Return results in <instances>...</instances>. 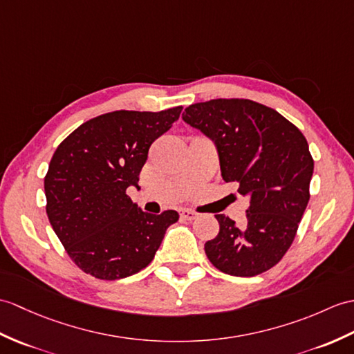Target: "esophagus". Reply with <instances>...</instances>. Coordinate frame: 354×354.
Listing matches in <instances>:
<instances>
[{"label": "esophagus", "instance_id": "34e87169", "mask_svg": "<svg viewBox=\"0 0 354 354\" xmlns=\"http://www.w3.org/2000/svg\"><path fill=\"white\" fill-rule=\"evenodd\" d=\"M180 217L188 220V221H193V220H196L197 217H199V214H197V212H194V211H192V209H187L185 208V209L180 211Z\"/></svg>", "mask_w": 354, "mask_h": 354}]
</instances>
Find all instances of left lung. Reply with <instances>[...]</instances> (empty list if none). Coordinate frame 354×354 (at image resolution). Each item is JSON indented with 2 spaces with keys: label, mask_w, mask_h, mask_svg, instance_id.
<instances>
[{
  "label": "left lung",
  "mask_w": 354,
  "mask_h": 354,
  "mask_svg": "<svg viewBox=\"0 0 354 354\" xmlns=\"http://www.w3.org/2000/svg\"><path fill=\"white\" fill-rule=\"evenodd\" d=\"M183 119L214 142L221 176L249 197L244 229L217 214L220 231L205 243L211 264L252 277L274 267L294 241L309 202L314 160L300 129L250 100H211L187 106Z\"/></svg>",
  "instance_id": "8db88e82"
}]
</instances>
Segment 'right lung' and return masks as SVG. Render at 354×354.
<instances>
[{"instance_id": "1", "label": "right lung", "mask_w": 354, "mask_h": 354, "mask_svg": "<svg viewBox=\"0 0 354 354\" xmlns=\"http://www.w3.org/2000/svg\"><path fill=\"white\" fill-rule=\"evenodd\" d=\"M183 106L119 110L90 119L57 147L45 176L46 214L71 259L93 277L116 281L151 264L174 209L149 214L127 194L151 145L179 119Z\"/></svg>"}]
</instances>
